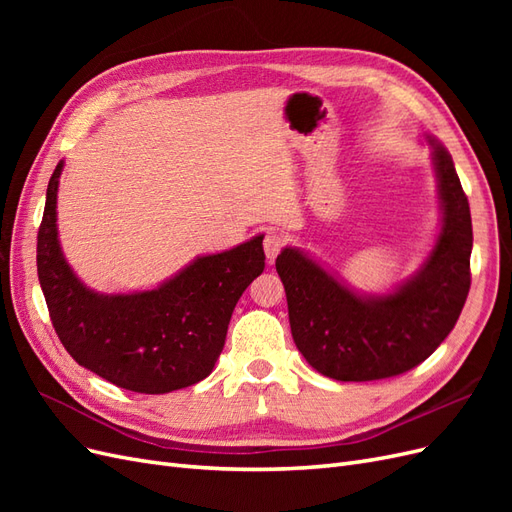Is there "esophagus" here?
<instances>
[{
	"instance_id": "obj_1",
	"label": "esophagus",
	"mask_w": 512,
	"mask_h": 512,
	"mask_svg": "<svg viewBox=\"0 0 512 512\" xmlns=\"http://www.w3.org/2000/svg\"><path fill=\"white\" fill-rule=\"evenodd\" d=\"M284 247V237L277 235V232H269V235L265 237V254L269 260H275L277 254L282 252Z\"/></svg>"
}]
</instances>
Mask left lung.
Returning <instances> with one entry per match:
<instances>
[{"instance_id": "left-lung-1", "label": "left lung", "mask_w": 512, "mask_h": 512, "mask_svg": "<svg viewBox=\"0 0 512 512\" xmlns=\"http://www.w3.org/2000/svg\"><path fill=\"white\" fill-rule=\"evenodd\" d=\"M427 141L433 147L442 226L431 254L410 280L389 294H359L297 247H284L275 260L294 344L322 376L367 382L404 374L444 342L468 299V196L451 153L436 138Z\"/></svg>"}]
</instances>
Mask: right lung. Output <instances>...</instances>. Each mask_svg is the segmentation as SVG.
Returning a JSON list of instances; mask_svg holds the SVG:
<instances>
[{"label":"right lung","mask_w":512,"mask_h":512,"mask_svg":"<svg viewBox=\"0 0 512 512\" xmlns=\"http://www.w3.org/2000/svg\"><path fill=\"white\" fill-rule=\"evenodd\" d=\"M61 160L46 188L38 230V280L61 344L72 359L126 391L162 395L205 380L224 348L243 290L265 269L262 237L198 256L153 290H89L61 254L57 188Z\"/></svg>","instance_id":"add662e5"}]
</instances>
